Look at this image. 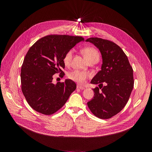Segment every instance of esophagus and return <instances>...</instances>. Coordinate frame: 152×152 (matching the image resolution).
<instances>
[{
  "label": "esophagus",
  "mask_w": 152,
  "mask_h": 152,
  "mask_svg": "<svg viewBox=\"0 0 152 152\" xmlns=\"http://www.w3.org/2000/svg\"><path fill=\"white\" fill-rule=\"evenodd\" d=\"M77 89H80V90H84V89H85V87H82V86H79V85H77Z\"/></svg>",
  "instance_id": "obj_1"
}]
</instances>
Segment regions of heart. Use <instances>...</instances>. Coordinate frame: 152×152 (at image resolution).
Here are the masks:
<instances>
[{"label": "heart", "instance_id": "heart-1", "mask_svg": "<svg viewBox=\"0 0 152 152\" xmlns=\"http://www.w3.org/2000/svg\"><path fill=\"white\" fill-rule=\"evenodd\" d=\"M73 50H69L66 52L63 58V62L65 65H68L71 62L72 56H73ZM82 53L84 56L85 58L89 62L91 60H99L100 55L99 52L94 47H89L84 48L82 50ZM68 77L79 84H83L86 83L87 77L89 76L88 73L86 71H80L75 70L69 72L68 75Z\"/></svg>", "mask_w": 152, "mask_h": 152}]
</instances>
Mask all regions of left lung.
<instances>
[{
  "mask_svg": "<svg viewBox=\"0 0 152 152\" xmlns=\"http://www.w3.org/2000/svg\"><path fill=\"white\" fill-rule=\"evenodd\" d=\"M86 41L96 47L102 58L101 70L91 81L99 84L101 90L98 87L93 89L94 98L87 106L95 116L108 119L120 112L128 102L134 87L133 69L126 55L115 43L98 37Z\"/></svg>",
  "mask_w": 152,
  "mask_h": 152,
  "instance_id": "left-lung-1",
  "label": "left lung"
}]
</instances>
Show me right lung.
Listing matches in <instances>:
<instances>
[{
    "label": "right lung",
    "instance_id": "obj_1",
    "mask_svg": "<svg viewBox=\"0 0 152 152\" xmlns=\"http://www.w3.org/2000/svg\"><path fill=\"white\" fill-rule=\"evenodd\" d=\"M84 39L81 36L49 35L32 45L23 60L21 69V90L30 107L44 115L60 110L76 89L71 79L52 83L53 75L65 73L63 58L68 51Z\"/></svg>",
    "mask_w": 152,
    "mask_h": 152
}]
</instances>
